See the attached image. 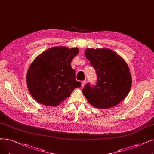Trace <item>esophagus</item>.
<instances>
[{
  "label": "esophagus",
  "mask_w": 154,
  "mask_h": 154,
  "mask_svg": "<svg viewBox=\"0 0 154 154\" xmlns=\"http://www.w3.org/2000/svg\"><path fill=\"white\" fill-rule=\"evenodd\" d=\"M81 84H82V87H84V86L85 85V84H86V81H82L81 82Z\"/></svg>",
  "instance_id": "obj_1"
}]
</instances>
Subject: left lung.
Segmentation results:
<instances>
[{"label": "left lung", "mask_w": 154, "mask_h": 154, "mask_svg": "<svg viewBox=\"0 0 154 154\" xmlns=\"http://www.w3.org/2000/svg\"><path fill=\"white\" fill-rule=\"evenodd\" d=\"M86 58L95 69L97 82L82 90L88 102L99 109H108L121 102L130 92L131 76L124 60L108 48H87Z\"/></svg>", "instance_id": "left-lung-1"}]
</instances>
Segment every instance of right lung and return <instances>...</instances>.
<instances>
[{
  "mask_svg": "<svg viewBox=\"0 0 154 154\" xmlns=\"http://www.w3.org/2000/svg\"><path fill=\"white\" fill-rule=\"evenodd\" d=\"M77 48L55 46L43 52L30 65L27 73L28 88L36 101L57 106L81 86L76 81L75 71L71 66Z\"/></svg>",
  "mask_w": 154,
  "mask_h": 154,
  "instance_id": "right-lung-1",
  "label": "right lung"
}]
</instances>
